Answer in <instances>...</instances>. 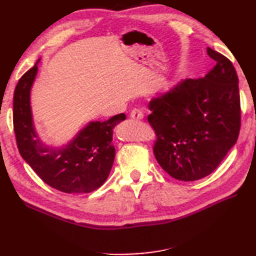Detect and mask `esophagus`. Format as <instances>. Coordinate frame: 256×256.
Segmentation results:
<instances>
[{"label":"esophagus","mask_w":256,"mask_h":256,"mask_svg":"<svg viewBox=\"0 0 256 256\" xmlns=\"http://www.w3.org/2000/svg\"><path fill=\"white\" fill-rule=\"evenodd\" d=\"M131 118H134V120H142L144 118V112H142L140 108H133V110H131Z\"/></svg>","instance_id":"1"}]
</instances>
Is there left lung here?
<instances>
[{
	"label": "left lung",
	"instance_id": "obj_1",
	"mask_svg": "<svg viewBox=\"0 0 256 256\" xmlns=\"http://www.w3.org/2000/svg\"><path fill=\"white\" fill-rule=\"evenodd\" d=\"M216 66L182 81L149 104L154 154L162 170L184 182L210 175L236 144L240 130L238 76L230 60L208 47Z\"/></svg>",
	"mask_w": 256,
	"mask_h": 256
}]
</instances>
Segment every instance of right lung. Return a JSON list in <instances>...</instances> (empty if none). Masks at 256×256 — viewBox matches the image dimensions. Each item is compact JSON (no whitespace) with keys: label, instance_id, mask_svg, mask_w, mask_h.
Listing matches in <instances>:
<instances>
[{"label":"right lung","instance_id":"obj_1","mask_svg":"<svg viewBox=\"0 0 256 256\" xmlns=\"http://www.w3.org/2000/svg\"><path fill=\"white\" fill-rule=\"evenodd\" d=\"M37 64L20 78L14 96V128L16 146L26 162L42 182L64 193H90L105 183L115 159L112 128L125 114L105 122H92L66 146H44L34 132L30 110V89Z\"/></svg>","mask_w":256,"mask_h":256}]
</instances>
